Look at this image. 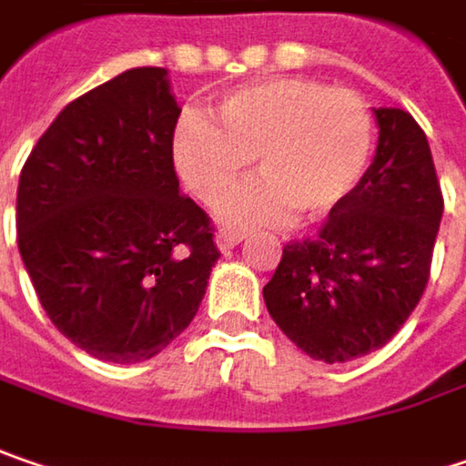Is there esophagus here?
<instances>
[{
    "label": "esophagus",
    "mask_w": 466,
    "mask_h": 466,
    "mask_svg": "<svg viewBox=\"0 0 466 466\" xmlns=\"http://www.w3.org/2000/svg\"><path fill=\"white\" fill-rule=\"evenodd\" d=\"M242 237H245V234L237 232V229H221V232L216 234V242H218L221 250H232L234 245L242 242Z\"/></svg>",
    "instance_id": "esophagus-1"
}]
</instances>
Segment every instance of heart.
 Segmentation results:
<instances>
[{
  "label": "heart",
  "instance_id": "1",
  "mask_svg": "<svg viewBox=\"0 0 466 466\" xmlns=\"http://www.w3.org/2000/svg\"><path fill=\"white\" fill-rule=\"evenodd\" d=\"M206 118L187 113L174 128V166L187 189L218 208L245 177L260 181L224 208L232 224H274L289 210L321 218L359 187L374 150L370 102L316 78H271L218 96Z\"/></svg>",
  "mask_w": 466,
  "mask_h": 466
}]
</instances>
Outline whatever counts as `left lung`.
I'll return each mask as SVG.
<instances>
[{
  "instance_id": "8db88e82",
  "label": "left lung",
  "mask_w": 466,
  "mask_h": 466,
  "mask_svg": "<svg viewBox=\"0 0 466 466\" xmlns=\"http://www.w3.org/2000/svg\"><path fill=\"white\" fill-rule=\"evenodd\" d=\"M377 155L359 187L314 237L289 239L263 288L279 329L324 364L385 342L422 298L443 192L422 126L398 107L374 110Z\"/></svg>"
}]
</instances>
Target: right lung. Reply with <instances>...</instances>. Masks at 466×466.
Returning <instances> with one entry per match:
<instances>
[{"label": "right lung", "instance_id": "add662e5", "mask_svg": "<svg viewBox=\"0 0 466 466\" xmlns=\"http://www.w3.org/2000/svg\"><path fill=\"white\" fill-rule=\"evenodd\" d=\"M178 113L166 70H124L66 105L20 171L25 271L52 324L102 361L137 364L178 338L221 256L178 192Z\"/></svg>", "mask_w": 466, "mask_h": 466}]
</instances>
